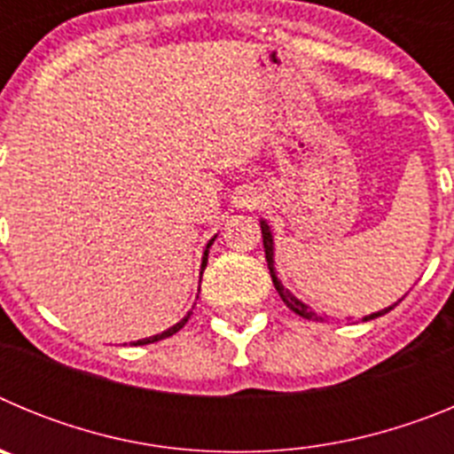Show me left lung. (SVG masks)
Here are the masks:
<instances>
[{"instance_id":"left-lung-1","label":"left lung","mask_w":454,"mask_h":454,"mask_svg":"<svg viewBox=\"0 0 454 454\" xmlns=\"http://www.w3.org/2000/svg\"><path fill=\"white\" fill-rule=\"evenodd\" d=\"M262 236H263V250H266L268 270H270L272 284H275L277 293H279V298L284 300V304H286V307L291 309V311H295V314H298V316H302V318H307V320H323V316L314 314V311H311V309H309L307 304L300 302V300L295 298V295H291V293H288L286 288L282 286V282H279V279H277V275H275V262H272V236H270V230H268V224L263 223V220H262ZM395 304H398V302H395ZM395 304H393V307H395ZM393 307L382 309V311H377V314L366 316V318H364V320H372V318H377V316L388 314V311H391Z\"/></svg>"}]
</instances>
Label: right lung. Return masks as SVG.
I'll use <instances>...</instances> for the list:
<instances>
[{
	"label": "right lung",
	"mask_w": 454,
	"mask_h": 454,
	"mask_svg": "<svg viewBox=\"0 0 454 454\" xmlns=\"http://www.w3.org/2000/svg\"><path fill=\"white\" fill-rule=\"evenodd\" d=\"M211 240H214V239H211ZM208 247H211V243H208V246H207V250H204V256H202V268H204V266H207V259H208ZM188 318H191V314H188V316H184V318H182V320H179V323H177V325H175V327H170V330H166V332H163V334H156V336H150V339L136 340L134 346H147V343H156V340H161V339H168V336H172V334H177V332H179V330H182L184 325H186V323H188Z\"/></svg>",
	"instance_id": "obj_1"
}]
</instances>
